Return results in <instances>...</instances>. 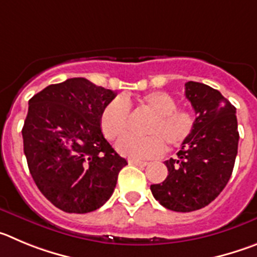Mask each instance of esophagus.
I'll use <instances>...</instances> for the list:
<instances>
[{
	"mask_svg": "<svg viewBox=\"0 0 257 257\" xmlns=\"http://www.w3.org/2000/svg\"><path fill=\"white\" fill-rule=\"evenodd\" d=\"M131 165H137V166H147L149 165V163L147 161H140V160H129L128 161Z\"/></svg>",
	"mask_w": 257,
	"mask_h": 257,
	"instance_id": "esophagus-1",
	"label": "esophagus"
}]
</instances>
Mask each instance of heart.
<instances>
[{
	"label": "heart",
	"mask_w": 257,
	"mask_h": 257,
	"mask_svg": "<svg viewBox=\"0 0 257 257\" xmlns=\"http://www.w3.org/2000/svg\"><path fill=\"white\" fill-rule=\"evenodd\" d=\"M140 105L154 114L146 126L149 136H125L116 143L117 151L132 159H152L161 155L165 143L170 147L183 145L195 129V116L187 108H177L173 96L163 91L146 93ZM131 100L115 97L102 108L101 129L107 140H116L126 132L131 120Z\"/></svg>",
	"instance_id": "b5f03b06"
}]
</instances>
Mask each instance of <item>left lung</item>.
<instances>
[{"label":"left lung","mask_w":257,"mask_h":257,"mask_svg":"<svg viewBox=\"0 0 257 257\" xmlns=\"http://www.w3.org/2000/svg\"><path fill=\"white\" fill-rule=\"evenodd\" d=\"M186 97L197 115L195 129L177 159L164 163L166 179L151 184L154 197L178 212L202 209L220 195L232 175L239 140L235 107L220 92L187 82Z\"/></svg>","instance_id":"obj_1"}]
</instances>
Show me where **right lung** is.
Masks as SVG:
<instances>
[{
  "instance_id": "right-lung-1",
  "label": "right lung",
  "mask_w": 257,
  "mask_h": 257,
  "mask_svg": "<svg viewBox=\"0 0 257 257\" xmlns=\"http://www.w3.org/2000/svg\"><path fill=\"white\" fill-rule=\"evenodd\" d=\"M115 96L85 78H70L29 100L22 131L28 168L42 195L62 211L102 206L128 164L101 131V111Z\"/></svg>"
}]
</instances>
